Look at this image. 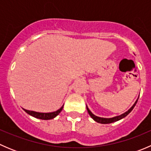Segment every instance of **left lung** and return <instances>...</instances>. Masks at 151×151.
Instances as JSON below:
<instances>
[{
  "mask_svg": "<svg viewBox=\"0 0 151 151\" xmlns=\"http://www.w3.org/2000/svg\"><path fill=\"white\" fill-rule=\"evenodd\" d=\"M138 99H139V97H138ZM138 99H137V101H135L134 104L132 105V106L130 108V109H129V110L126 111V112H124V113L121 114V115H118V116H115V117H113V118H101V117L96 116L95 115H93V114L92 112L90 111V109H88V107L87 106H86V108H87V110H88V114L90 115V116H91V118H92L93 119L94 121H96V122L99 123H102V124H107V123L116 122V121H120V120H121L122 118H125L126 116H127V115H129V114L131 112H132V110L134 109V107L135 106V105H136L137 102V101H138Z\"/></svg>",
  "mask_w": 151,
  "mask_h": 151,
  "instance_id": "8db88e82",
  "label": "left lung"
}]
</instances>
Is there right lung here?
Listing matches in <instances>:
<instances>
[{
	"label": "right lung",
	"instance_id": "obj_1",
	"mask_svg": "<svg viewBox=\"0 0 151 151\" xmlns=\"http://www.w3.org/2000/svg\"><path fill=\"white\" fill-rule=\"evenodd\" d=\"M63 107V105L59 109H58L57 111H55L52 112H47V113H43V112H34V111H30L27 110V109H24L25 112L28 114V115H31V116L34 117L36 118H39V119L42 120H50L53 119L54 118H55L58 115H59L60 112L62 111Z\"/></svg>",
	"mask_w": 151,
	"mask_h": 151
}]
</instances>
